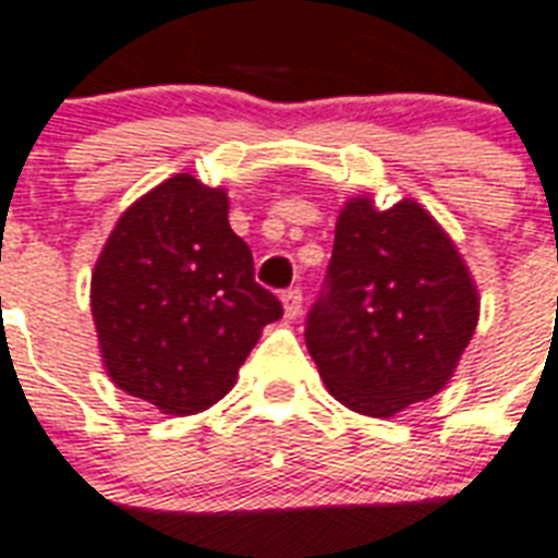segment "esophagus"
<instances>
[{"mask_svg": "<svg viewBox=\"0 0 558 558\" xmlns=\"http://www.w3.org/2000/svg\"><path fill=\"white\" fill-rule=\"evenodd\" d=\"M280 301H283V313H287V318H298V313H301V304H304V295H301V289H287L283 295H280Z\"/></svg>", "mask_w": 558, "mask_h": 558, "instance_id": "esophagus-1", "label": "esophagus"}]
</instances>
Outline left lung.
Instances as JSON below:
<instances>
[{
    "instance_id": "left-lung-1",
    "label": "left lung",
    "mask_w": 558,
    "mask_h": 558,
    "mask_svg": "<svg viewBox=\"0 0 558 558\" xmlns=\"http://www.w3.org/2000/svg\"><path fill=\"white\" fill-rule=\"evenodd\" d=\"M477 316L474 280L430 213L351 198L304 339L336 401L389 418L450 380Z\"/></svg>"
}]
</instances>
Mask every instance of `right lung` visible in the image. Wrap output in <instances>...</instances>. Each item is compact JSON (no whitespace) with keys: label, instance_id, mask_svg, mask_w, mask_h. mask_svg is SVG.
Returning <instances> with one entry per match:
<instances>
[{"label":"right lung","instance_id":"add662e5","mask_svg":"<svg viewBox=\"0 0 558 558\" xmlns=\"http://www.w3.org/2000/svg\"><path fill=\"white\" fill-rule=\"evenodd\" d=\"M110 380L172 415L222 401L260 330L283 316L228 225V193L166 178L122 213L90 283Z\"/></svg>","mask_w":558,"mask_h":558}]
</instances>
